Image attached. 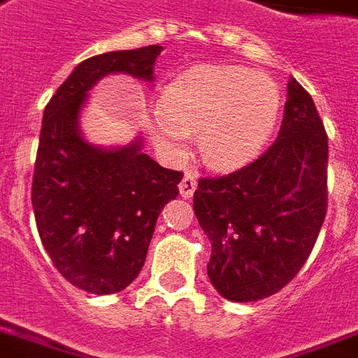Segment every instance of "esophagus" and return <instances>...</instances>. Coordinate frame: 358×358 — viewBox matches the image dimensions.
Instances as JSON below:
<instances>
[{
    "mask_svg": "<svg viewBox=\"0 0 358 358\" xmlns=\"http://www.w3.org/2000/svg\"><path fill=\"white\" fill-rule=\"evenodd\" d=\"M195 189H197V178L191 173H185L182 182H180V195L184 199H191Z\"/></svg>",
    "mask_w": 358,
    "mask_h": 358,
    "instance_id": "34e87169",
    "label": "esophagus"
}]
</instances>
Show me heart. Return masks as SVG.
<instances>
[{"instance_id":"obj_1","label":"heart","mask_w":358,"mask_h":358,"mask_svg":"<svg viewBox=\"0 0 358 358\" xmlns=\"http://www.w3.org/2000/svg\"><path fill=\"white\" fill-rule=\"evenodd\" d=\"M280 110L282 94L270 76L236 65H197L169 84L146 125L167 159L185 157L191 135L199 131L204 163L233 171L263 152Z\"/></svg>"}]
</instances>
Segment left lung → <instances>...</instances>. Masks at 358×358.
Returning a JSON list of instances; mask_svg holds the SVG:
<instances>
[{
	"label": "left lung",
	"instance_id": "8db88e82",
	"mask_svg": "<svg viewBox=\"0 0 358 358\" xmlns=\"http://www.w3.org/2000/svg\"><path fill=\"white\" fill-rule=\"evenodd\" d=\"M329 138L312 95L291 78L280 135L259 159L193 195L212 244L208 278L223 299L278 293L310 257L327 214Z\"/></svg>",
	"mask_w": 358,
	"mask_h": 358
}]
</instances>
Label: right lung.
<instances>
[{
    "label": "right lung",
    "mask_w": 358,
    "mask_h": 358,
    "mask_svg": "<svg viewBox=\"0 0 358 358\" xmlns=\"http://www.w3.org/2000/svg\"><path fill=\"white\" fill-rule=\"evenodd\" d=\"M161 50L150 45L84 59L43 114L31 185L37 231L59 274L86 293H120L141 274L161 210L178 197L184 174L144 154L143 136L106 148L80 129L101 78L122 73L152 84Z\"/></svg>",
    "instance_id": "1"
}]
</instances>
